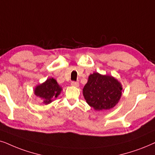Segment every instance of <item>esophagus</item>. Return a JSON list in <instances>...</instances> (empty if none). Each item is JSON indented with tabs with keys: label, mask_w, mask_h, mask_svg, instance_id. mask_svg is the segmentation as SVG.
Wrapping results in <instances>:
<instances>
[{
	"label": "esophagus",
	"mask_w": 155,
	"mask_h": 155,
	"mask_svg": "<svg viewBox=\"0 0 155 155\" xmlns=\"http://www.w3.org/2000/svg\"><path fill=\"white\" fill-rule=\"evenodd\" d=\"M71 85L72 86H74V87H79V82H76V81H72L71 83Z\"/></svg>",
	"instance_id": "obj_1"
}]
</instances>
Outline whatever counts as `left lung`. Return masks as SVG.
Segmentation results:
<instances>
[{
	"mask_svg": "<svg viewBox=\"0 0 155 155\" xmlns=\"http://www.w3.org/2000/svg\"><path fill=\"white\" fill-rule=\"evenodd\" d=\"M122 90V84L115 77L94 72L88 76L83 95L91 107L100 111L114 108L121 98Z\"/></svg>",
	"mask_w": 155,
	"mask_h": 155,
	"instance_id": "8db88e82",
	"label": "left lung"
}]
</instances>
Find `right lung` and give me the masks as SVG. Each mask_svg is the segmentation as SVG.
<instances>
[{
  "mask_svg": "<svg viewBox=\"0 0 155 155\" xmlns=\"http://www.w3.org/2000/svg\"><path fill=\"white\" fill-rule=\"evenodd\" d=\"M61 91L62 88L59 85L57 80L54 78H49L35 88L34 94L42 99L43 104L47 105L53 101V98H57Z\"/></svg>",
  "mask_w": 155,
  "mask_h": 155,
  "instance_id": "1",
  "label": "right lung"
}]
</instances>
